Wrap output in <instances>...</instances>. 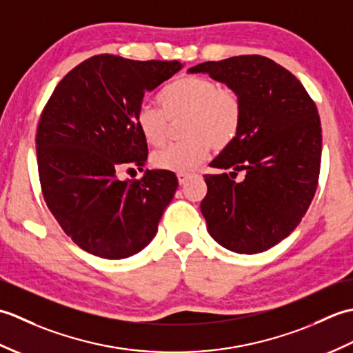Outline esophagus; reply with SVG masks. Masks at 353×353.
<instances>
[{
  "mask_svg": "<svg viewBox=\"0 0 353 353\" xmlns=\"http://www.w3.org/2000/svg\"><path fill=\"white\" fill-rule=\"evenodd\" d=\"M188 177H190V174H185V172H181V174H177V181H179V183H181V185H185L186 181H188Z\"/></svg>",
  "mask_w": 353,
  "mask_h": 353,
  "instance_id": "1",
  "label": "esophagus"
}]
</instances>
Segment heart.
<instances>
[{"mask_svg": "<svg viewBox=\"0 0 353 353\" xmlns=\"http://www.w3.org/2000/svg\"><path fill=\"white\" fill-rule=\"evenodd\" d=\"M163 112L142 106L137 115L141 137L150 145L167 139L168 119L186 118V141L170 144L152 154L157 170L188 172L203 162L211 147L216 152L228 148L238 137L243 124V103L239 95L212 79L183 76L163 88L159 95Z\"/></svg>", "mask_w": 353, "mask_h": 353, "instance_id": "obj_1", "label": "heart"}]
</instances>
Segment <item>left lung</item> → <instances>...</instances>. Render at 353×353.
<instances>
[{
	"label": "left lung",
	"instance_id": "8db88e82",
	"mask_svg": "<svg viewBox=\"0 0 353 353\" xmlns=\"http://www.w3.org/2000/svg\"><path fill=\"white\" fill-rule=\"evenodd\" d=\"M188 72L208 74L243 103L238 137L209 163L223 172L203 176L208 194L200 209L209 235L241 254L272 249L297 228L317 190L321 125L316 104L290 71L264 56L205 62ZM238 170L246 171L241 183L233 181Z\"/></svg>",
	"mask_w": 353,
	"mask_h": 353
}]
</instances>
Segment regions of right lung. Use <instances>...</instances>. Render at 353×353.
I'll use <instances>...</instances> for the list:
<instances>
[{
  "label": "right lung",
  "instance_id": "right-lung-1",
  "mask_svg": "<svg viewBox=\"0 0 353 353\" xmlns=\"http://www.w3.org/2000/svg\"><path fill=\"white\" fill-rule=\"evenodd\" d=\"M182 68L177 61L100 54L71 70L51 94L36 132L42 194L85 252L124 259L154 238L177 176L145 170L139 181H121L117 171L144 167L148 148L137 124L142 100Z\"/></svg>",
  "mask_w": 353,
  "mask_h": 353
}]
</instances>
